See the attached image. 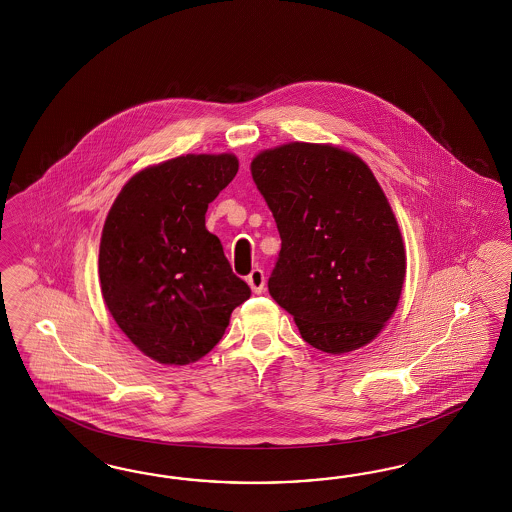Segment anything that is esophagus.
Masks as SVG:
<instances>
[{
    "mask_svg": "<svg viewBox=\"0 0 512 512\" xmlns=\"http://www.w3.org/2000/svg\"><path fill=\"white\" fill-rule=\"evenodd\" d=\"M248 283L253 293H257V295H259V293H263L264 283H266L263 270H261V268H253V270H251V274L248 276Z\"/></svg>",
    "mask_w": 512,
    "mask_h": 512,
    "instance_id": "obj_1",
    "label": "esophagus"
}]
</instances>
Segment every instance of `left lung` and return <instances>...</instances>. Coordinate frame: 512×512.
Listing matches in <instances>:
<instances>
[{
	"instance_id": "left-lung-1",
	"label": "left lung",
	"mask_w": 512,
	"mask_h": 512,
	"mask_svg": "<svg viewBox=\"0 0 512 512\" xmlns=\"http://www.w3.org/2000/svg\"><path fill=\"white\" fill-rule=\"evenodd\" d=\"M251 176L281 238L272 298L323 353L370 343L405 279L402 233L370 167L332 144L291 142L257 155Z\"/></svg>"
}]
</instances>
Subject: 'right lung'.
I'll use <instances>...</instances> for the list:
<instances>
[{
  "label": "right lung",
  "instance_id": "1",
  "mask_svg": "<svg viewBox=\"0 0 512 512\" xmlns=\"http://www.w3.org/2000/svg\"><path fill=\"white\" fill-rule=\"evenodd\" d=\"M233 154H187L137 172L110 208L99 246L101 293L146 357L184 366L225 334L251 289L204 225L233 182Z\"/></svg>",
  "mask_w": 512,
  "mask_h": 512
}]
</instances>
